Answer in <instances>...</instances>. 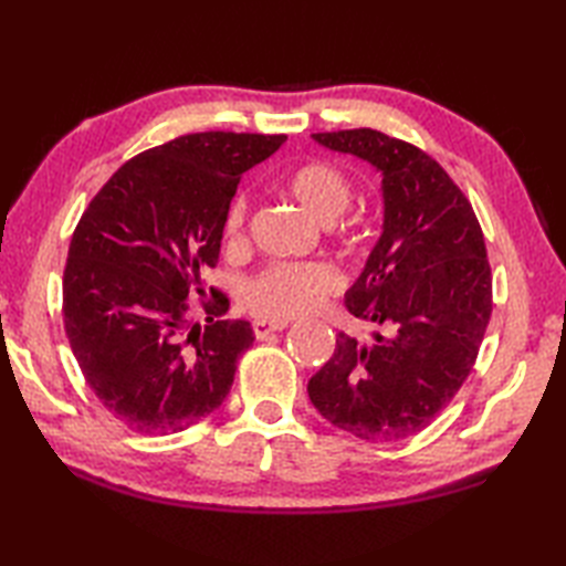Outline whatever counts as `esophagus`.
Segmentation results:
<instances>
[{
	"label": "esophagus",
	"mask_w": 566,
	"mask_h": 566,
	"mask_svg": "<svg viewBox=\"0 0 566 566\" xmlns=\"http://www.w3.org/2000/svg\"><path fill=\"white\" fill-rule=\"evenodd\" d=\"M287 326V319H283V322H271V319H254V334H256V338H266V336H271V334H275V332H283Z\"/></svg>",
	"instance_id": "esophagus-1"
}]
</instances>
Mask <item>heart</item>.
I'll list each match as a JSON object with an SVG mask.
<instances>
[{
  "instance_id": "b5f03b06",
  "label": "heart",
  "mask_w": 566,
  "mask_h": 566,
  "mask_svg": "<svg viewBox=\"0 0 566 566\" xmlns=\"http://www.w3.org/2000/svg\"><path fill=\"white\" fill-rule=\"evenodd\" d=\"M287 196H293L312 218L322 224L334 222L344 216L350 198H354V184L348 174L332 165V161H307L291 169L281 179ZM247 224V196L237 193L228 212H224L222 232L230 247L244 242ZM346 237H354L348 234ZM342 287V275L326 263H271L256 279H251L244 287V305L259 317L275 322L307 315L324 303V297L334 295Z\"/></svg>"
}]
</instances>
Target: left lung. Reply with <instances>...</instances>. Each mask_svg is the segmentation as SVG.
<instances>
[{"label": "left lung", "instance_id": "8db88e82", "mask_svg": "<svg viewBox=\"0 0 566 566\" xmlns=\"http://www.w3.org/2000/svg\"><path fill=\"white\" fill-rule=\"evenodd\" d=\"M312 137L382 174L385 220L346 293L350 315L380 332L370 344L338 334L307 392L336 429L401 441L448 407L480 354L492 317L484 234L470 200L423 149L370 128Z\"/></svg>", "mask_w": 566, "mask_h": 566}]
</instances>
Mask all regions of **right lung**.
Segmentation results:
<instances>
[{"label":"right lung","mask_w":566,"mask_h":566,"mask_svg":"<svg viewBox=\"0 0 566 566\" xmlns=\"http://www.w3.org/2000/svg\"><path fill=\"white\" fill-rule=\"evenodd\" d=\"M285 135L191 133L128 159L94 196L72 234L62 315L72 354L98 401L137 433H177L230 395L254 344L230 300L203 287L242 174ZM188 296L206 298L207 326Z\"/></svg>","instance_id":"obj_1"}]
</instances>
